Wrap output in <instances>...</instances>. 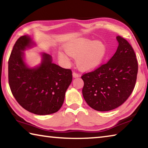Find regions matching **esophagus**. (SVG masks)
Returning a JSON list of instances; mask_svg holds the SVG:
<instances>
[{"instance_id":"34e87169","label":"esophagus","mask_w":148,"mask_h":148,"mask_svg":"<svg viewBox=\"0 0 148 148\" xmlns=\"http://www.w3.org/2000/svg\"><path fill=\"white\" fill-rule=\"evenodd\" d=\"M72 76H73V77H74V78H76V77H78L80 76H79V74L76 73V72H73V73H72Z\"/></svg>"}]
</instances>
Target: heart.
I'll use <instances>...</instances> for the list:
<instances>
[{"mask_svg":"<svg viewBox=\"0 0 148 148\" xmlns=\"http://www.w3.org/2000/svg\"><path fill=\"white\" fill-rule=\"evenodd\" d=\"M64 48L65 52H59V59L69 63L70 57H76L77 67L84 71L98 68L107 54V46L103 41L92 40L86 37L72 40L64 45Z\"/></svg>","mask_w":148,"mask_h":148,"instance_id":"obj_1","label":"heart"}]
</instances>
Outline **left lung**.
I'll list each match as a JSON object with an SVG mask.
<instances>
[{
  "instance_id": "1",
  "label": "left lung",
  "mask_w": 148,
  "mask_h": 148,
  "mask_svg": "<svg viewBox=\"0 0 148 148\" xmlns=\"http://www.w3.org/2000/svg\"><path fill=\"white\" fill-rule=\"evenodd\" d=\"M118 47L106 64L82 76L84 98L92 109L114 110L124 103L134 88L138 73L136 55L126 40L117 36Z\"/></svg>"
}]
</instances>
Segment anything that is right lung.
I'll use <instances>...</instances> for the list:
<instances>
[{
    "label": "right lung",
    "instance_id": "obj_1",
    "mask_svg": "<svg viewBox=\"0 0 148 148\" xmlns=\"http://www.w3.org/2000/svg\"><path fill=\"white\" fill-rule=\"evenodd\" d=\"M29 35L16 41L8 61V81L17 102L36 115L56 113L63 104L65 92L72 80V71L52 62V57L40 53L41 62L31 67L24 51L36 46Z\"/></svg>",
    "mask_w": 148,
    "mask_h": 148
}]
</instances>
